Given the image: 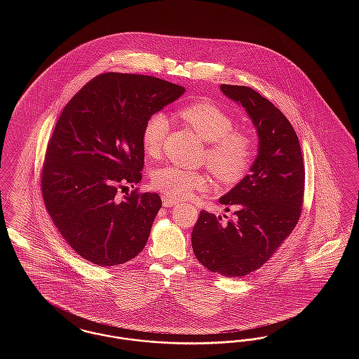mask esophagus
I'll return each instance as SVG.
<instances>
[{
    "instance_id": "obj_1",
    "label": "esophagus",
    "mask_w": 359,
    "mask_h": 359,
    "mask_svg": "<svg viewBox=\"0 0 359 359\" xmlns=\"http://www.w3.org/2000/svg\"><path fill=\"white\" fill-rule=\"evenodd\" d=\"M163 205L164 207H173V205H177V202L175 199L168 198V196H163Z\"/></svg>"
}]
</instances>
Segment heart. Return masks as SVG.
<instances>
[{
  "mask_svg": "<svg viewBox=\"0 0 359 359\" xmlns=\"http://www.w3.org/2000/svg\"><path fill=\"white\" fill-rule=\"evenodd\" d=\"M180 116L205 142H210L207 163L218 179L233 183L245 176L253 161V144L249 137L234 132V121L224 110L215 103L196 101L183 106ZM170 126V118L163 111L148 117L141 133L144 154L149 157L158 154ZM151 182L171 199H187L195 191L207 189L211 183L205 172L179 165L156 168Z\"/></svg>",
  "mask_w": 359,
  "mask_h": 359,
  "instance_id": "heart-1",
  "label": "heart"
}]
</instances>
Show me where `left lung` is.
Segmentation results:
<instances>
[{
	"mask_svg": "<svg viewBox=\"0 0 359 359\" xmlns=\"http://www.w3.org/2000/svg\"><path fill=\"white\" fill-rule=\"evenodd\" d=\"M241 104L256 128L258 152L250 172L219 198L233 218L201 211L192 230V249L212 273L242 277L261 268L297 224L304 196V164L288 118L246 86H221ZM227 218L226 215H223Z\"/></svg>",
	"mask_w": 359,
	"mask_h": 359,
	"instance_id": "8db88e82",
	"label": "left lung"
}]
</instances>
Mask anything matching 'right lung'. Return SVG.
<instances>
[{"label": "right lung", "instance_id": "obj_1", "mask_svg": "<svg viewBox=\"0 0 359 359\" xmlns=\"http://www.w3.org/2000/svg\"><path fill=\"white\" fill-rule=\"evenodd\" d=\"M184 91L149 75L106 72L63 109L48 141L41 192L53 224L82 258L120 265L147 245L160 196L135 189L118 198V191L141 182L145 121Z\"/></svg>", "mask_w": 359, "mask_h": 359}]
</instances>
